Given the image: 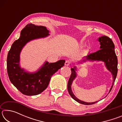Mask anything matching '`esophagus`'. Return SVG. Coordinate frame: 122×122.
<instances>
[{"instance_id":"esophagus-1","label":"esophagus","mask_w":122,"mask_h":122,"mask_svg":"<svg viewBox=\"0 0 122 122\" xmlns=\"http://www.w3.org/2000/svg\"><path fill=\"white\" fill-rule=\"evenodd\" d=\"M71 61H69V60H66V62H65V66H69V65H70V64H71Z\"/></svg>"}]
</instances>
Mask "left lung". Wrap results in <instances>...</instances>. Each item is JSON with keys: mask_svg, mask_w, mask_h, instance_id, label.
I'll list each match as a JSON object with an SVG mask.
<instances>
[{"mask_svg": "<svg viewBox=\"0 0 122 122\" xmlns=\"http://www.w3.org/2000/svg\"><path fill=\"white\" fill-rule=\"evenodd\" d=\"M98 41L100 42V49L96 52L90 53L86 57V59H84L83 61L85 62L86 60L90 61H102L104 62L105 65L109 71L112 74V77L113 78L112 86L109 91L110 92L114 84L115 79L116 78L117 74V64L118 60L115 51V45L111 39L107 36H102L98 38ZM76 67L74 66V68H71V73L70 78L68 82L67 89L69 94L74 100L77 101L79 103L84 105H92L95 104L98 101L96 102L88 103L80 100L74 95L72 92L71 86L73 83V80L76 77Z\"/></svg>", "mask_w": 122, "mask_h": 122, "instance_id": "1", "label": "left lung"}]
</instances>
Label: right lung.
Here are the masks:
<instances>
[{
    "mask_svg": "<svg viewBox=\"0 0 122 122\" xmlns=\"http://www.w3.org/2000/svg\"><path fill=\"white\" fill-rule=\"evenodd\" d=\"M48 33L46 27L27 24L8 53L7 70L10 81L25 95L33 96L41 93L48 86L52 75L65 64L64 60L54 63L46 61L38 71L33 73H28L20 68V53L23 47L30 41L47 36L49 35Z\"/></svg>",
    "mask_w": 122,
    "mask_h": 122,
    "instance_id": "right-lung-1",
    "label": "right lung"
}]
</instances>
